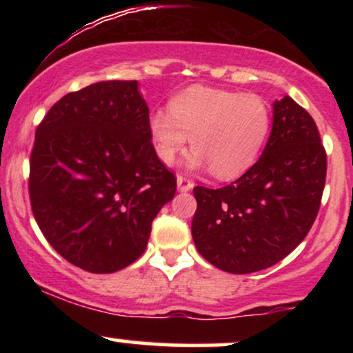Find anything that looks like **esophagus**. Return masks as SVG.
<instances>
[{
	"label": "esophagus",
	"instance_id": "esophagus-1",
	"mask_svg": "<svg viewBox=\"0 0 353 353\" xmlns=\"http://www.w3.org/2000/svg\"><path fill=\"white\" fill-rule=\"evenodd\" d=\"M192 181H189L188 177L177 176V190H179V192H189V190H192Z\"/></svg>",
	"mask_w": 353,
	"mask_h": 353
}]
</instances>
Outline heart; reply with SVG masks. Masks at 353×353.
Returning a JSON list of instances; mask_svg holds the SVG:
<instances>
[{"label": "heart", "mask_w": 353, "mask_h": 353, "mask_svg": "<svg viewBox=\"0 0 353 353\" xmlns=\"http://www.w3.org/2000/svg\"><path fill=\"white\" fill-rule=\"evenodd\" d=\"M149 132L161 163L174 164L192 141L190 168L209 165L228 181L259 159L270 132V111L257 94L194 86L171 101L169 112H152Z\"/></svg>", "instance_id": "heart-1"}]
</instances>
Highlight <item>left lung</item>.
Instances as JSON below:
<instances>
[{
    "mask_svg": "<svg viewBox=\"0 0 353 353\" xmlns=\"http://www.w3.org/2000/svg\"><path fill=\"white\" fill-rule=\"evenodd\" d=\"M272 106V131L257 163L225 188H194V244L230 274L281 262L305 239L320 208L327 156L317 125L290 96Z\"/></svg>",
    "mask_w": 353,
    "mask_h": 353,
    "instance_id": "left-lung-1",
    "label": "left lung"
}]
</instances>
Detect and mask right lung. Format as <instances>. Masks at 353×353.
<instances>
[{
  "label": "right lung",
  "instance_id": "right-lung-1",
  "mask_svg": "<svg viewBox=\"0 0 353 353\" xmlns=\"http://www.w3.org/2000/svg\"><path fill=\"white\" fill-rule=\"evenodd\" d=\"M176 194L157 159L137 81H101L70 92L36 129L30 199L43 236L92 274L139 259L151 224Z\"/></svg>",
  "mask_w": 353,
  "mask_h": 353
}]
</instances>
